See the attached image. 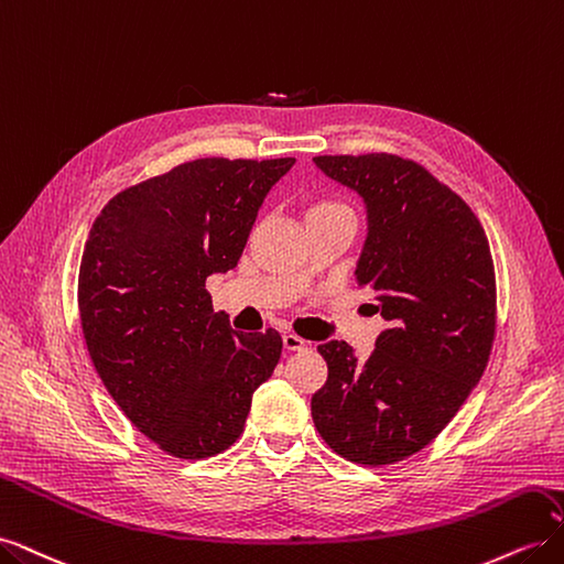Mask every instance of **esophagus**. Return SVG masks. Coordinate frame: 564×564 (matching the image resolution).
Returning <instances> with one entry per match:
<instances>
[{"label":"esophagus","instance_id":"esophagus-1","mask_svg":"<svg viewBox=\"0 0 564 564\" xmlns=\"http://www.w3.org/2000/svg\"><path fill=\"white\" fill-rule=\"evenodd\" d=\"M282 340H284V348H286V350H305V346H308L301 336H296V334H292V332L282 334Z\"/></svg>","mask_w":564,"mask_h":564}]
</instances>
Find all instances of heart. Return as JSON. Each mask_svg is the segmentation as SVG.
Instances as JSON below:
<instances>
[{
  "instance_id": "1",
  "label": "heart",
  "mask_w": 564,
  "mask_h": 564,
  "mask_svg": "<svg viewBox=\"0 0 564 564\" xmlns=\"http://www.w3.org/2000/svg\"><path fill=\"white\" fill-rule=\"evenodd\" d=\"M324 209H346V207H344V204H338V202H317L311 207V212H324Z\"/></svg>"
}]
</instances>
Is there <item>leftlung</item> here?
<instances>
[{
    "label": "left lung",
    "mask_w": 564,
    "mask_h": 564,
    "mask_svg": "<svg viewBox=\"0 0 564 564\" xmlns=\"http://www.w3.org/2000/svg\"><path fill=\"white\" fill-rule=\"evenodd\" d=\"M313 162L367 204L355 280L388 322L367 360L346 340L317 346L329 377L311 400L313 421L352 464H398L445 431L489 362V242L468 204L414 160L369 152Z\"/></svg>",
    "instance_id": "left-lung-1"
}]
</instances>
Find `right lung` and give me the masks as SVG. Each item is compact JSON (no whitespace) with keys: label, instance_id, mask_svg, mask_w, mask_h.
Segmentation results:
<instances>
[{"label":"right lung","instance_id":"right-lung-1","mask_svg":"<svg viewBox=\"0 0 564 564\" xmlns=\"http://www.w3.org/2000/svg\"><path fill=\"white\" fill-rule=\"evenodd\" d=\"M294 158H204L117 193L84 245L77 305L110 398L176 458H209L242 435L275 371V329L237 334L207 278L240 261L268 191Z\"/></svg>","mask_w":564,"mask_h":564}]
</instances>
